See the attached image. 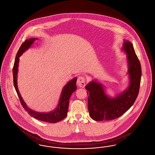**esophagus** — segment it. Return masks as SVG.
<instances>
[{
	"mask_svg": "<svg viewBox=\"0 0 155 155\" xmlns=\"http://www.w3.org/2000/svg\"><path fill=\"white\" fill-rule=\"evenodd\" d=\"M77 84L79 87L84 88L85 86V78L83 76H80L78 78L77 81Z\"/></svg>",
	"mask_w": 155,
	"mask_h": 155,
	"instance_id": "1",
	"label": "esophagus"
}]
</instances>
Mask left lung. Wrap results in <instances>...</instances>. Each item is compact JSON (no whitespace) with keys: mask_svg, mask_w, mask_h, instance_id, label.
Instances as JSON below:
<instances>
[{"mask_svg":"<svg viewBox=\"0 0 155 155\" xmlns=\"http://www.w3.org/2000/svg\"><path fill=\"white\" fill-rule=\"evenodd\" d=\"M121 50L127 54L129 78L127 88L111 97L106 94L103 84L97 81L92 80L85 86L89 115L95 121L118 118L133 106L138 95L142 74L140 62L129 41H124Z\"/></svg>","mask_w":155,"mask_h":155,"instance_id":"left-lung-1","label":"left lung"}]
</instances>
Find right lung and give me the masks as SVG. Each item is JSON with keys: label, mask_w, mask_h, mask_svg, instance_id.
Segmentation results:
<instances>
[{"label": "right lung", "mask_w": 155, "mask_h": 155, "mask_svg": "<svg viewBox=\"0 0 155 155\" xmlns=\"http://www.w3.org/2000/svg\"><path fill=\"white\" fill-rule=\"evenodd\" d=\"M37 38H30L27 40L21 45L18 51L16 54L15 59V64L13 68V82L15 89L17 93V95L20 99V101L22 104V107L26 111L30 114L31 116L41 121H46L51 123H55L58 121L62 120L65 118L67 114V111L68 109V104L69 100L71 96V94L75 91L77 89L76 82L77 77H75L73 79L68 81L64 85L61 91V93L59 99V102L56 107L49 112H38L33 110L32 109L29 108L27 104L24 102L21 95L17 86V73L18 70V63L19 58L21 56L22 53L28 50L31 47V45L34 44V42L37 40Z\"/></svg>", "instance_id": "right-lung-1"}]
</instances>
